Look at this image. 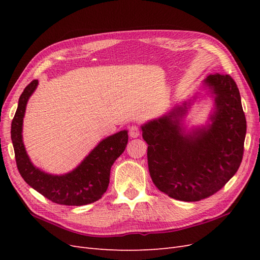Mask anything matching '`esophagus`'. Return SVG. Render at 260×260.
<instances>
[{
    "label": "esophagus",
    "instance_id": "34e87169",
    "mask_svg": "<svg viewBox=\"0 0 260 260\" xmlns=\"http://www.w3.org/2000/svg\"><path fill=\"white\" fill-rule=\"evenodd\" d=\"M129 136L131 138H138L140 136V128L137 125H132L129 128Z\"/></svg>",
    "mask_w": 260,
    "mask_h": 260
}]
</instances>
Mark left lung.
Here are the masks:
<instances>
[{
	"label": "left lung",
	"instance_id": "8db88e82",
	"mask_svg": "<svg viewBox=\"0 0 260 260\" xmlns=\"http://www.w3.org/2000/svg\"><path fill=\"white\" fill-rule=\"evenodd\" d=\"M204 84L215 95L207 127L184 131L180 121L186 103L141 127L154 184L178 201L198 202L214 195L235 175L243 158L246 119L237 83L230 75L215 74Z\"/></svg>",
	"mask_w": 260,
	"mask_h": 260
}]
</instances>
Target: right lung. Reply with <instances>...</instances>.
Instances as JSON below:
<instances>
[{
  "label": "right lung",
  "instance_id": "1",
  "mask_svg": "<svg viewBox=\"0 0 260 260\" xmlns=\"http://www.w3.org/2000/svg\"><path fill=\"white\" fill-rule=\"evenodd\" d=\"M37 85L38 80H34L23 90L12 121L11 138L20 176L37 192L60 205L81 206L99 201L108 187L113 164L127 146L128 131H119L101 141L79 166L68 174H45L30 161L21 135L26 105Z\"/></svg>",
  "mask_w": 260,
  "mask_h": 260
}]
</instances>
